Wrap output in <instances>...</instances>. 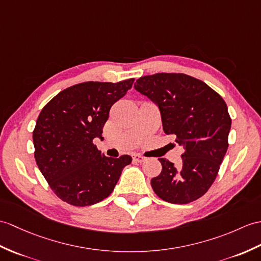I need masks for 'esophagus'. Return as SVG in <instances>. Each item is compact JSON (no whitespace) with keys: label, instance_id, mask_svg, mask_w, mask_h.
I'll return each instance as SVG.
<instances>
[{"label":"esophagus","instance_id":"obj_1","mask_svg":"<svg viewBox=\"0 0 261 261\" xmlns=\"http://www.w3.org/2000/svg\"><path fill=\"white\" fill-rule=\"evenodd\" d=\"M133 160L142 163V162L147 160V158H145V156H143V155H141V154H135V155H133Z\"/></svg>","mask_w":261,"mask_h":261}]
</instances>
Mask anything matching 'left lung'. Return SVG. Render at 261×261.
I'll list each match as a JSON object with an SVG mask.
<instances>
[{"label": "left lung", "instance_id": "8db88e82", "mask_svg": "<svg viewBox=\"0 0 261 261\" xmlns=\"http://www.w3.org/2000/svg\"><path fill=\"white\" fill-rule=\"evenodd\" d=\"M135 89L159 108L166 135L185 149L182 166L160 158L162 171L151 179L156 196L185 204L208 191L228 149L231 119L226 102L204 82L182 73H155L138 79Z\"/></svg>", "mask_w": 261, "mask_h": 261}]
</instances>
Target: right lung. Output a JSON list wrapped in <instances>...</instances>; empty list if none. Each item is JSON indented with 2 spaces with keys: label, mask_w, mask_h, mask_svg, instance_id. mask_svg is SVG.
Instances as JSON below:
<instances>
[{
  "label": "right lung",
  "mask_w": 261,
  "mask_h": 261,
  "mask_svg": "<svg viewBox=\"0 0 261 261\" xmlns=\"http://www.w3.org/2000/svg\"><path fill=\"white\" fill-rule=\"evenodd\" d=\"M133 81L79 83L61 91L42 109L33 131L34 158L63 201L76 207L102 201L131 163L128 154L107 156L93 139H103L102 128L111 107L131 89Z\"/></svg>",
  "instance_id": "right-lung-1"
}]
</instances>
